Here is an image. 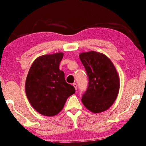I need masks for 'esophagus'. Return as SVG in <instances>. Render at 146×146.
Returning a JSON list of instances; mask_svg holds the SVG:
<instances>
[{"label":"esophagus","mask_w":146,"mask_h":146,"mask_svg":"<svg viewBox=\"0 0 146 146\" xmlns=\"http://www.w3.org/2000/svg\"><path fill=\"white\" fill-rule=\"evenodd\" d=\"M73 86H74V87L75 88L76 90H77V88H78V85H77V84H76V83H73Z\"/></svg>","instance_id":"1"}]
</instances>
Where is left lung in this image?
Returning <instances> with one entry per match:
<instances>
[{
    "mask_svg": "<svg viewBox=\"0 0 146 146\" xmlns=\"http://www.w3.org/2000/svg\"><path fill=\"white\" fill-rule=\"evenodd\" d=\"M80 58L88 76V86L82 103L93 113H101L110 108L117 98L120 88L118 72L108 57L103 53L81 52Z\"/></svg>",
    "mask_w": 146,
    "mask_h": 146,
    "instance_id": "obj_1",
    "label": "left lung"
}]
</instances>
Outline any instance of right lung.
Instances as JSON below:
<instances>
[{
  "label": "right lung",
  "mask_w": 146,
  "mask_h": 146,
  "mask_svg": "<svg viewBox=\"0 0 146 146\" xmlns=\"http://www.w3.org/2000/svg\"><path fill=\"white\" fill-rule=\"evenodd\" d=\"M63 52L39 56L34 61L25 81V94L33 108L44 116L60 113L66 99L75 93L59 69Z\"/></svg>",
  "instance_id": "right-lung-1"
}]
</instances>
